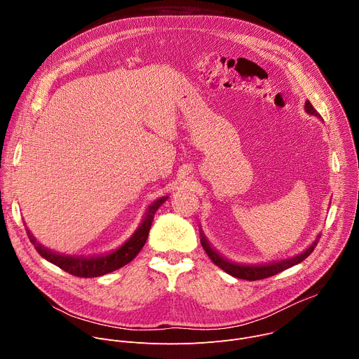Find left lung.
<instances>
[{"label":"left lung","instance_id":"obj_1","mask_svg":"<svg viewBox=\"0 0 359 359\" xmlns=\"http://www.w3.org/2000/svg\"><path fill=\"white\" fill-rule=\"evenodd\" d=\"M305 111L309 112L310 115H316L320 118V114L314 109V107L311 105L310 100L305 102ZM201 245L204 248V251L208 252V255L210 257V260L217 266L220 267L222 270H224L227 274L233 276V277H237V278H243V280H248V281H255V280H263V278H267V277H271V276H276L301 262H304L309 255L314 251L316 245L318 244V240H316V243L310 247L306 248L304 252L295 255V257L292 259H287V260H281V262H277V263H271V264H263V266H241V264H236V263H231L226 259H223L222 255L212 248V245L209 244V241L206 240V237H204L201 233Z\"/></svg>","mask_w":359,"mask_h":359}]
</instances>
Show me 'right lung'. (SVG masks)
<instances>
[{"instance_id": "obj_1", "label": "right lung", "mask_w": 359, "mask_h": 359, "mask_svg": "<svg viewBox=\"0 0 359 359\" xmlns=\"http://www.w3.org/2000/svg\"><path fill=\"white\" fill-rule=\"evenodd\" d=\"M166 198L168 197H162L151 204L140 227L135 231V234L121 248H118L116 251H112L111 254L100 255V257H88L86 259V257H69V255L57 254L54 251L42 247L39 243H36L29 231H28V237H29L31 243H34L35 250L42 255V257L45 260H48L49 263L58 266L61 270H64L72 276L83 277V278L99 277V276L112 273V271L126 266L136 257L137 252L142 250V247L144 245V243L147 240L149 230L151 227V222H153V217H155L156 210L159 209V206Z\"/></svg>"}]
</instances>
